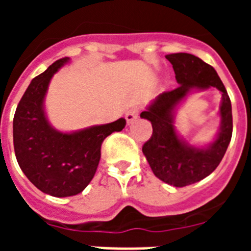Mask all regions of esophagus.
<instances>
[{"mask_svg": "<svg viewBox=\"0 0 251 251\" xmlns=\"http://www.w3.org/2000/svg\"><path fill=\"white\" fill-rule=\"evenodd\" d=\"M138 114H139L138 108H129V109L126 112V119H127V123L128 124L133 123V122L138 118Z\"/></svg>", "mask_w": 251, "mask_h": 251, "instance_id": "1", "label": "esophagus"}]
</instances>
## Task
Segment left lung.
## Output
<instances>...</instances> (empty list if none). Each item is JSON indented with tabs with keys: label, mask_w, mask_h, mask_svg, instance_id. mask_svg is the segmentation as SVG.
Listing matches in <instances>:
<instances>
[{
	"label": "left lung",
	"mask_w": 251,
	"mask_h": 251,
	"mask_svg": "<svg viewBox=\"0 0 251 251\" xmlns=\"http://www.w3.org/2000/svg\"><path fill=\"white\" fill-rule=\"evenodd\" d=\"M179 84L176 89L159 94L141 118L151 122L152 137L142 151L154 176L175 187L192 185L212 174L225 154L232 134L231 101L223 81L211 65L186 52L166 55ZM216 87L222 93L221 128L211 144L197 148L179 137L174 128V114L192 90Z\"/></svg>",
	"instance_id": "left-lung-1"
}]
</instances>
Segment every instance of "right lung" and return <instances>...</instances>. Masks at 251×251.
<instances>
[{"instance_id": "add662e5", "label": "right lung", "mask_w": 251, "mask_h": 251, "mask_svg": "<svg viewBox=\"0 0 251 251\" xmlns=\"http://www.w3.org/2000/svg\"><path fill=\"white\" fill-rule=\"evenodd\" d=\"M69 60H57L31 80L13 117V147L20 168L40 191L54 197L74 196L89 185L100 161L103 141L127 123L119 118L70 133L49 123L45 113L49 84Z\"/></svg>"}]
</instances>
